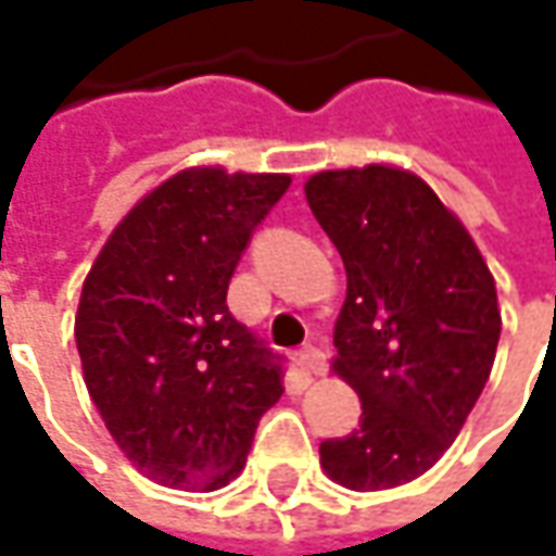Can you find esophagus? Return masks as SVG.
Segmentation results:
<instances>
[{"mask_svg": "<svg viewBox=\"0 0 556 556\" xmlns=\"http://www.w3.org/2000/svg\"><path fill=\"white\" fill-rule=\"evenodd\" d=\"M300 362H303V368L309 374H315V377H321V374L328 371V355L321 353L318 346H303L300 350Z\"/></svg>", "mask_w": 556, "mask_h": 556, "instance_id": "obj_1", "label": "esophagus"}]
</instances>
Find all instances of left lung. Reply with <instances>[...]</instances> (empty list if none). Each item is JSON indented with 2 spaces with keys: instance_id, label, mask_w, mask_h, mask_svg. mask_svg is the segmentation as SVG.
Here are the masks:
<instances>
[{
  "instance_id": "obj_1",
  "label": "left lung",
  "mask_w": 556,
  "mask_h": 556,
  "mask_svg": "<svg viewBox=\"0 0 556 556\" xmlns=\"http://www.w3.org/2000/svg\"><path fill=\"white\" fill-rule=\"evenodd\" d=\"M303 188L346 266L331 368L362 399L358 430L321 442V470L353 492L395 489L445 455L492 374L495 278L412 169H321Z\"/></svg>"
}]
</instances>
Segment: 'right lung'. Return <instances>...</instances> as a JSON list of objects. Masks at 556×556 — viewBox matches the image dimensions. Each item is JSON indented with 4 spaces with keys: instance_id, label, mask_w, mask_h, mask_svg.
<instances>
[{
    "instance_id": "right-lung-1",
    "label": "right lung",
    "mask_w": 556,
    "mask_h": 556,
    "mask_svg": "<svg viewBox=\"0 0 556 556\" xmlns=\"http://www.w3.org/2000/svg\"><path fill=\"white\" fill-rule=\"evenodd\" d=\"M288 173L188 166L151 188L89 268L74 337L117 448L148 480L216 492L235 480L281 365L225 306L253 228Z\"/></svg>"
}]
</instances>
